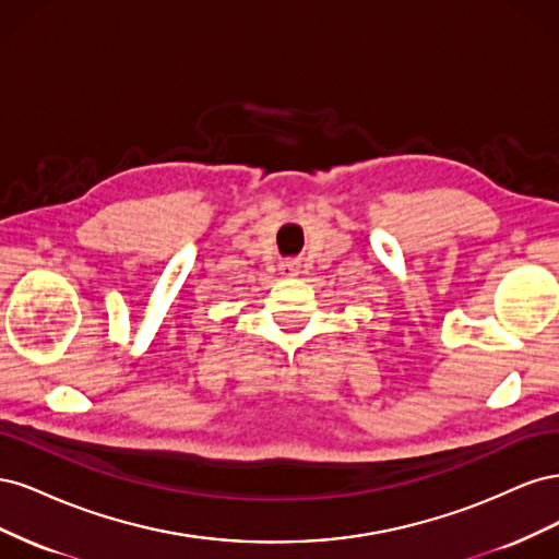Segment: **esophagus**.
Returning <instances> with one entry per match:
<instances>
[{
	"label": "esophagus",
	"mask_w": 559,
	"mask_h": 559,
	"mask_svg": "<svg viewBox=\"0 0 559 559\" xmlns=\"http://www.w3.org/2000/svg\"><path fill=\"white\" fill-rule=\"evenodd\" d=\"M282 270H284L286 275H296V273H298V263H296V261H284V263H282Z\"/></svg>",
	"instance_id": "obj_1"
}]
</instances>
